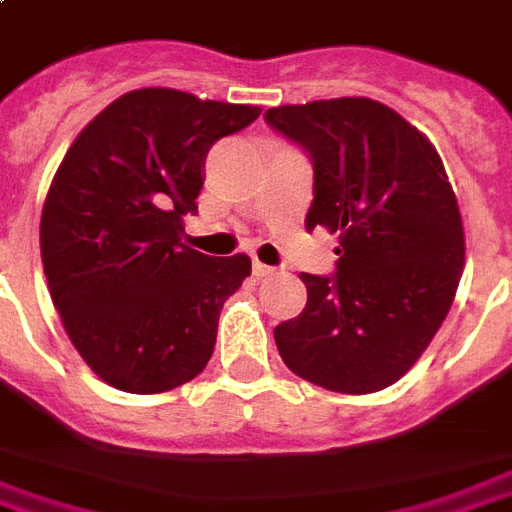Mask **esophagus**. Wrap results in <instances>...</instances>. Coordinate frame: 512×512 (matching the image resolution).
Masks as SVG:
<instances>
[{
	"label": "esophagus",
	"instance_id": "esophagus-1",
	"mask_svg": "<svg viewBox=\"0 0 512 512\" xmlns=\"http://www.w3.org/2000/svg\"><path fill=\"white\" fill-rule=\"evenodd\" d=\"M253 275H256V278H270V275H275V267L261 264V261H253Z\"/></svg>",
	"mask_w": 512,
	"mask_h": 512
}]
</instances>
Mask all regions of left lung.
Segmentation results:
<instances>
[{"instance_id":"left-lung-1","label":"left lung","mask_w":512,"mask_h":512,"mask_svg":"<svg viewBox=\"0 0 512 512\" xmlns=\"http://www.w3.org/2000/svg\"><path fill=\"white\" fill-rule=\"evenodd\" d=\"M264 121L313 159L307 232L340 234L337 272L299 275L307 305L275 326L280 359L329 391H380L432 343L464 270L443 159L426 134L367 96L270 107Z\"/></svg>"}]
</instances>
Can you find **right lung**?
<instances>
[{
	"label": "right lung",
	"mask_w": 512,
	"mask_h": 512,
	"mask_svg": "<svg viewBox=\"0 0 512 512\" xmlns=\"http://www.w3.org/2000/svg\"><path fill=\"white\" fill-rule=\"evenodd\" d=\"M259 113L140 88L69 145L42 205V267L69 340L107 386L161 394L207 367L251 259L188 248L183 215L197 213L213 142Z\"/></svg>",
	"instance_id": "add662e5"
}]
</instances>
